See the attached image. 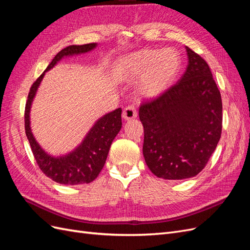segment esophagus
<instances>
[{
	"label": "esophagus",
	"mask_w": 250,
	"mask_h": 250,
	"mask_svg": "<svg viewBox=\"0 0 250 250\" xmlns=\"http://www.w3.org/2000/svg\"><path fill=\"white\" fill-rule=\"evenodd\" d=\"M137 116H138V113H137V110H135L133 105H129V106H127L123 110V113H122V117L125 121H129L131 119L137 118Z\"/></svg>",
	"instance_id": "esophagus-1"
}]
</instances>
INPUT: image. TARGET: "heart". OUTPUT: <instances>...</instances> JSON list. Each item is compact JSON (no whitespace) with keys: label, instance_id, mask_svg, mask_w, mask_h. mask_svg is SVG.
I'll return each mask as SVG.
<instances>
[{"label":"heart","instance_id":"heart-1","mask_svg":"<svg viewBox=\"0 0 250 250\" xmlns=\"http://www.w3.org/2000/svg\"><path fill=\"white\" fill-rule=\"evenodd\" d=\"M181 69V56L171 48L143 49L119 60L116 78L134 81L143 99H155L172 86Z\"/></svg>","mask_w":250,"mask_h":250}]
</instances>
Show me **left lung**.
Listing matches in <instances>:
<instances>
[{
    "instance_id": "1",
    "label": "left lung",
    "mask_w": 250,
    "mask_h": 250,
    "mask_svg": "<svg viewBox=\"0 0 250 250\" xmlns=\"http://www.w3.org/2000/svg\"><path fill=\"white\" fill-rule=\"evenodd\" d=\"M186 50L188 62L178 82L139 110L145 162L164 179L197 175L221 138L220 92L206 60L190 48Z\"/></svg>"
}]
</instances>
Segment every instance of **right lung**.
Listing matches in <instances>:
<instances>
[{"instance_id":"obj_1","label":"right lung","mask_w":250,"mask_h":250,"mask_svg":"<svg viewBox=\"0 0 250 250\" xmlns=\"http://www.w3.org/2000/svg\"><path fill=\"white\" fill-rule=\"evenodd\" d=\"M98 43L69 46L58 52L44 72L33 83L28 95L25 108V130L33 155L41 170L55 183L75 186L89 184L97 178L104 167L112 141L122 127L121 113L118 108L98 119L79 145L69 153L54 156L40 145L32 133L30 111L41 82L48 71L53 69L64 57L85 54L96 49Z\"/></svg>"}]
</instances>
